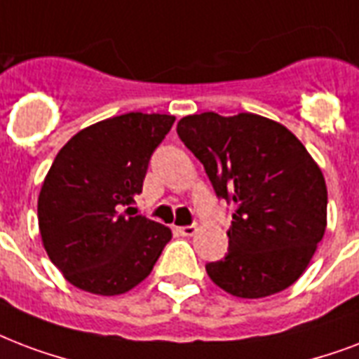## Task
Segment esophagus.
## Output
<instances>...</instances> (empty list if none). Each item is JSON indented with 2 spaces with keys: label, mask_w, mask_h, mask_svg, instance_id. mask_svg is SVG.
<instances>
[{
  "label": "esophagus",
  "mask_w": 359,
  "mask_h": 359,
  "mask_svg": "<svg viewBox=\"0 0 359 359\" xmlns=\"http://www.w3.org/2000/svg\"><path fill=\"white\" fill-rule=\"evenodd\" d=\"M175 231L179 235H182V237H191V235H196L198 228H196V226H177Z\"/></svg>",
  "instance_id": "1"
}]
</instances>
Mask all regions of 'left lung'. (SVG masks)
Returning <instances> with one entry per match:
<instances>
[{
  "label": "left lung",
  "mask_w": 359,
  "mask_h": 359,
  "mask_svg": "<svg viewBox=\"0 0 359 359\" xmlns=\"http://www.w3.org/2000/svg\"><path fill=\"white\" fill-rule=\"evenodd\" d=\"M177 133L216 196L235 205L226 258L207 275L241 299L278 294L311 264L327 226V188L299 139L259 114H188Z\"/></svg>",
  "instance_id": "left-lung-1"
}]
</instances>
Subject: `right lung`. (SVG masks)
I'll list each match as a JSON object with an SVG mask.
<instances>
[{"label":"right lung","instance_id":"add662e5","mask_svg":"<svg viewBox=\"0 0 359 359\" xmlns=\"http://www.w3.org/2000/svg\"><path fill=\"white\" fill-rule=\"evenodd\" d=\"M171 114L128 113L81 130L62 147L41 186L43 246L67 283L95 295L135 288L173 237L171 229L122 207L143 190L150 156Z\"/></svg>","mask_w":359,"mask_h":359}]
</instances>
